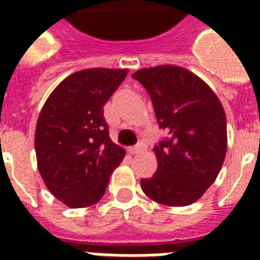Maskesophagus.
Wrapping results in <instances>:
<instances>
[{
	"label": "esophagus",
	"mask_w": 260,
	"mask_h": 260,
	"mask_svg": "<svg viewBox=\"0 0 260 260\" xmlns=\"http://www.w3.org/2000/svg\"><path fill=\"white\" fill-rule=\"evenodd\" d=\"M145 150V146L142 145V143H139V145H136V146H132L128 149V152L131 153V154H138V153H141Z\"/></svg>",
	"instance_id": "1"
}]
</instances>
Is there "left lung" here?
Listing matches in <instances>:
<instances>
[{
    "mask_svg": "<svg viewBox=\"0 0 260 260\" xmlns=\"http://www.w3.org/2000/svg\"><path fill=\"white\" fill-rule=\"evenodd\" d=\"M167 138L154 146L157 170L142 191L166 206H188L217 178L227 152V121L214 91L191 71L160 65L136 71Z\"/></svg>",
    "mask_w": 260,
    "mask_h": 260,
    "instance_id": "left-lung-1",
    "label": "left lung"
}]
</instances>
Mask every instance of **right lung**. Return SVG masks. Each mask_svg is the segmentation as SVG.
I'll return each mask as SVG.
<instances>
[{"label":"right lung","mask_w":260,"mask_h":260,"mask_svg":"<svg viewBox=\"0 0 260 260\" xmlns=\"http://www.w3.org/2000/svg\"><path fill=\"white\" fill-rule=\"evenodd\" d=\"M128 69L90 68L69 75L44 103L35 149L44 184L67 206L100 201L125 150L108 135L103 107L126 78Z\"/></svg>","instance_id":"add662e5"}]
</instances>
